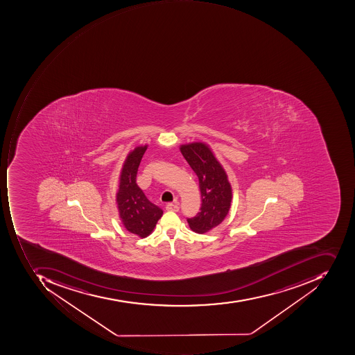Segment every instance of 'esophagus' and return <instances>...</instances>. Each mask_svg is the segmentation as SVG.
<instances>
[{
	"label": "esophagus",
	"instance_id": "34e87169",
	"mask_svg": "<svg viewBox=\"0 0 355 355\" xmlns=\"http://www.w3.org/2000/svg\"><path fill=\"white\" fill-rule=\"evenodd\" d=\"M165 208H166L167 211H175V212H177V211H179V205L178 202H168Z\"/></svg>",
	"mask_w": 355,
	"mask_h": 355
}]
</instances>
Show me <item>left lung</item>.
<instances>
[{"label": "left lung", "mask_w": 355, "mask_h": 355, "mask_svg": "<svg viewBox=\"0 0 355 355\" xmlns=\"http://www.w3.org/2000/svg\"><path fill=\"white\" fill-rule=\"evenodd\" d=\"M180 151L200 181L202 207L194 218H188L191 230L204 234L224 220L232 204V186L214 153L204 143L181 145Z\"/></svg>", "instance_id": "8db88e82"}]
</instances>
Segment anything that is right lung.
Here are the masks:
<instances>
[{
	"mask_svg": "<svg viewBox=\"0 0 355 355\" xmlns=\"http://www.w3.org/2000/svg\"><path fill=\"white\" fill-rule=\"evenodd\" d=\"M147 145L139 146L130 151L123 165L116 202L121 222L128 232L146 238L151 234L162 209L147 200L143 191L137 184V174L139 163L146 151Z\"/></svg>",
	"mask_w": 355,
	"mask_h": 355,
	"instance_id": "1",
	"label": "right lung"
}]
</instances>
